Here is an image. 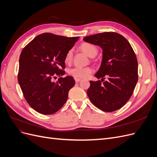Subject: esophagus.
<instances>
[{
	"label": "esophagus",
	"instance_id": "34e87169",
	"mask_svg": "<svg viewBox=\"0 0 157 157\" xmlns=\"http://www.w3.org/2000/svg\"><path fill=\"white\" fill-rule=\"evenodd\" d=\"M75 82H80V80H81L82 79H81V78H75Z\"/></svg>",
	"mask_w": 157,
	"mask_h": 157
}]
</instances>
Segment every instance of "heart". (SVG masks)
<instances>
[{"mask_svg": "<svg viewBox=\"0 0 157 157\" xmlns=\"http://www.w3.org/2000/svg\"><path fill=\"white\" fill-rule=\"evenodd\" d=\"M80 49L90 58H94L98 52V47L94 44L89 42H84L80 46ZM73 58V50H69L65 56V62L70 63ZM93 72V69L91 67H75L69 70L68 73L70 75L75 78H86Z\"/></svg>", "mask_w": 157, "mask_h": 157, "instance_id": "1", "label": "heart"}]
</instances>
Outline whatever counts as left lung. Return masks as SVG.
<instances>
[{"label":"left lung","instance_id":"obj_1","mask_svg":"<svg viewBox=\"0 0 157 157\" xmlns=\"http://www.w3.org/2000/svg\"><path fill=\"white\" fill-rule=\"evenodd\" d=\"M84 40L103 49L101 67L95 75L101 80H90L88 96L101 110L117 111L129 100L138 80L135 52L126 38L115 32L87 36Z\"/></svg>","mask_w":157,"mask_h":157}]
</instances>
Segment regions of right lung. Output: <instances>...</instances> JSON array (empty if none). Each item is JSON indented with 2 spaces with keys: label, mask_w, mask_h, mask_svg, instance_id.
Masks as SVG:
<instances>
[{
  "label": "right lung",
  "mask_w": 157,
  "mask_h": 157,
  "mask_svg": "<svg viewBox=\"0 0 157 157\" xmlns=\"http://www.w3.org/2000/svg\"><path fill=\"white\" fill-rule=\"evenodd\" d=\"M78 39L45 33L22 50L17 80L25 100L38 113L52 115L67 101L73 77H60L56 82L53 78L65 73V56Z\"/></svg>",
  "instance_id": "1"
}]
</instances>
